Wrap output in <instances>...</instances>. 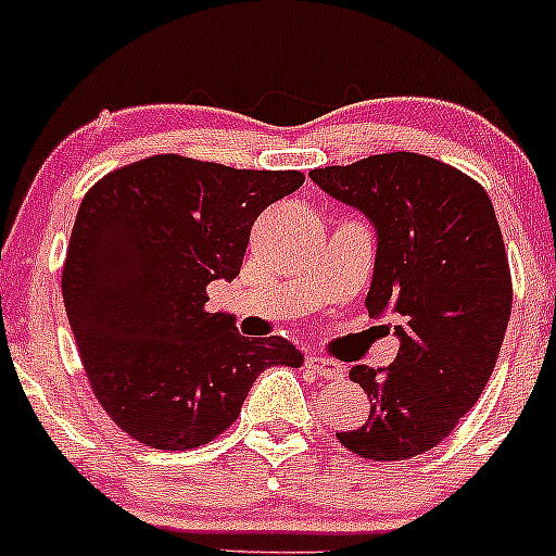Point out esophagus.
<instances>
[{"label": "esophagus", "mask_w": 556, "mask_h": 556, "mask_svg": "<svg viewBox=\"0 0 556 556\" xmlns=\"http://www.w3.org/2000/svg\"><path fill=\"white\" fill-rule=\"evenodd\" d=\"M305 366H308L314 374L321 376V379H342L344 376V366L327 358H308L305 361Z\"/></svg>", "instance_id": "34e87169"}]
</instances>
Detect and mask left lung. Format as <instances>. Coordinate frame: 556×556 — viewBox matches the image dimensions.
I'll return each mask as SVG.
<instances>
[{
	"label": "left lung",
	"instance_id": "obj_1",
	"mask_svg": "<svg viewBox=\"0 0 556 556\" xmlns=\"http://www.w3.org/2000/svg\"><path fill=\"white\" fill-rule=\"evenodd\" d=\"M311 180L376 227L366 308L402 318L392 366L350 368L371 413L337 439L366 460H410L450 437L500 358L513 311L500 222L473 177L410 151L314 169Z\"/></svg>",
	"mask_w": 556,
	"mask_h": 556
}]
</instances>
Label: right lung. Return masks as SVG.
Wrapping results in <instances>:
<instances>
[{"label":"right lung","instance_id":"right-lung-1","mask_svg":"<svg viewBox=\"0 0 556 556\" xmlns=\"http://www.w3.org/2000/svg\"><path fill=\"white\" fill-rule=\"evenodd\" d=\"M303 182L298 169L159 154L83 198L62 298L96 400L140 444H208L261 371L303 363L282 337H242L232 316L206 311V287L240 274L258 214Z\"/></svg>","mask_w":556,"mask_h":556}]
</instances>
